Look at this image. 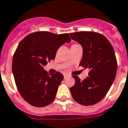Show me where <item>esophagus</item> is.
<instances>
[{"label": "esophagus", "instance_id": "34e87169", "mask_svg": "<svg viewBox=\"0 0 128 128\" xmlns=\"http://www.w3.org/2000/svg\"><path fill=\"white\" fill-rule=\"evenodd\" d=\"M68 77V75L67 74H64V79H66Z\"/></svg>", "mask_w": 128, "mask_h": 128}]
</instances>
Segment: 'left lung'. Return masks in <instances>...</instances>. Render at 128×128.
Segmentation results:
<instances>
[{
	"label": "left lung",
	"mask_w": 128,
	"mask_h": 128,
	"mask_svg": "<svg viewBox=\"0 0 128 128\" xmlns=\"http://www.w3.org/2000/svg\"><path fill=\"white\" fill-rule=\"evenodd\" d=\"M70 37L83 48L80 66L89 68L88 77L82 81L73 76L75 85L70 88L77 102L93 105L104 97L112 85L117 71V61L112 44L103 35L93 32L71 33Z\"/></svg>",
	"instance_id": "1"
}]
</instances>
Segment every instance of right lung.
Wrapping results in <instances>:
<instances>
[{
	"mask_svg": "<svg viewBox=\"0 0 128 128\" xmlns=\"http://www.w3.org/2000/svg\"><path fill=\"white\" fill-rule=\"evenodd\" d=\"M70 40L68 34L38 32L19 43L12 60V72L18 91L31 105L43 107L54 100L64 76L58 72L49 74L43 66L55 58L61 45Z\"/></svg>",
	"mask_w": 128,
	"mask_h": 128,
	"instance_id": "right-lung-1",
	"label": "right lung"
}]
</instances>
